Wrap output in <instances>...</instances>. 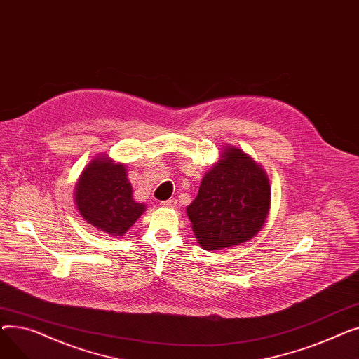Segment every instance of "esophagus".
I'll return each mask as SVG.
<instances>
[{"label": "esophagus", "mask_w": 359, "mask_h": 359, "mask_svg": "<svg viewBox=\"0 0 359 359\" xmlns=\"http://www.w3.org/2000/svg\"><path fill=\"white\" fill-rule=\"evenodd\" d=\"M161 206H164V208H175L176 206V199H168V201H161L160 202Z\"/></svg>", "instance_id": "obj_1"}]
</instances>
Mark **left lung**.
Wrapping results in <instances>:
<instances>
[{
    "instance_id": "obj_1",
    "label": "left lung",
    "mask_w": 359,
    "mask_h": 359,
    "mask_svg": "<svg viewBox=\"0 0 359 359\" xmlns=\"http://www.w3.org/2000/svg\"><path fill=\"white\" fill-rule=\"evenodd\" d=\"M269 206L265 170L241 149L227 147L205 173L186 212L201 246L218 250L255 237L268 218Z\"/></svg>"
}]
</instances>
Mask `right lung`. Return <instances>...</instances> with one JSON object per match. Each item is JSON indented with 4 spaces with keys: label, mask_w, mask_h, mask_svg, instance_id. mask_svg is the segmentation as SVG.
I'll list each match as a JSON object with an SVG mask.
<instances>
[{
    "label": "right lung",
    "mask_w": 359,
    "mask_h": 359,
    "mask_svg": "<svg viewBox=\"0 0 359 359\" xmlns=\"http://www.w3.org/2000/svg\"><path fill=\"white\" fill-rule=\"evenodd\" d=\"M74 198L81 217L110 236H123L145 211V205L132 198L125 164L107 156L88 163L75 184Z\"/></svg>",
    "instance_id": "1"
}]
</instances>
